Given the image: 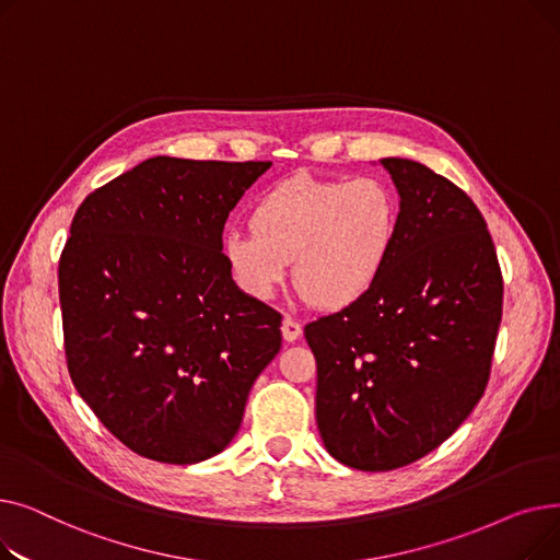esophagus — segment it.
Masks as SVG:
<instances>
[{
	"mask_svg": "<svg viewBox=\"0 0 560 560\" xmlns=\"http://www.w3.org/2000/svg\"><path fill=\"white\" fill-rule=\"evenodd\" d=\"M281 334H283V340L295 342V340L302 336V325H300V322H298L295 317L285 315V317H283V325H281Z\"/></svg>",
	"mask_w": 560,
	"mask_h": 560,
	"instance_id": "obj_1",
	"label": "esophagus"
}]
</instances>
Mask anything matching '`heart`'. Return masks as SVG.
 <instances>
[{
    "label": "heart",
    "instance_id": "heart-1",
    "mask_svg": "<svg viewBox=\"0 0 560 560\" xmlns=\"http://www.w3.org/2000/svg\"><path fill=\"white\" fill-rule=\"evenodd\" d=\"M252 231L226 233L222 252L238 285L270 300L288 275L308 300L342 308L361 300L384 272L399 231V199L376 179H315L308 174L265 190Z\"/></svg>",
    "mask_w": 560,
    "mask_h": 560
}]
</instances>
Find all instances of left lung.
<instances>
[{"label": "left lung", "instance_id": "obj_1", "mask_svg": "<svg viewBox=\"0 0 560 560\" xmlns=\"http://www.w3.org/2000/svg\"><path fill=\"white\" fill-rule=\"evenodd\" d=\"M399 192L388 265L304 327L327 452L363 472L413 463L463 424L490 376L504 281L481 211L422 163L381 159Z\"/></svg>", "mask_w": 560, "mask_h": 560}]
</instances>
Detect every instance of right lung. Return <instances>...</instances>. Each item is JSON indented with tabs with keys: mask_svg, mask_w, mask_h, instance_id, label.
<instances>
[{
	"mask_svg": "<svg viewBox=\"0 0 560 560\" xmlns=\"http://www.w3.org/2000/svg\"><path fill=\"white\" fill-rule=\"evenodd\" d=\"M270 161L154 156L88 195L58 260L72 384L131 452L190 465L238 433L281 313L233 283L222 231Z\"/></svg>",
	"mask_w": 560,
	"mask_h": 560,
	"instance_id": "right-lung-1",
	"label": "right lung"
}]
</instances>
